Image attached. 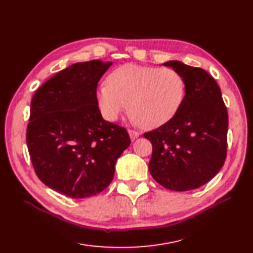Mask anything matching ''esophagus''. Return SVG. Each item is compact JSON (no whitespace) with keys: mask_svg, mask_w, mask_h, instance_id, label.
Wrapping results in <instances>:
<instances>
[{"mask_svg":"<svg viewBox=\"0 0 253 253\" xmlns=\"http://www.w3.org/2000/svg\"><path fill=\"white\" fill-rule=\"evenodd\" d=\"M128 133H129V135H130V139H131L132 141L137 139V138L139 137V134H140L138 131L133 130V129H128Z\"/></svg>","mask_w":253,"mask_h":253,"instance_id":"34e87169","label":"esophagus"}]
</instances>
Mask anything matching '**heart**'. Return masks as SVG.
Instances as JSON below:
<instances>
[{
	"instance_id": "1",
	"label": "heart",
	"mask_w": 253,
	"mask_h": 253,
	"mask_svg": "<svg viewBox=\"0 0 253 253\" xmlns=\"http://www.w3.org/2000/svg\"><path fill=\"white\" fill-rule=\"evenodd\" d=\"M185 90L183 77L172 68L125 64L97 86L95 98L108 122L118 121L129 106L134 121L145 128H157L177 114Z\"/></svg>"
}]
</instances>
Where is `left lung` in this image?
<instances>
[{
  "label": "left lung",
  "mask_w": 253,
  "mask_h": 253,
  "mask_svg": "<svg viewBox=\"0 0 253 253\" xmlns=\"http://www.w3.org/2000/svg\"><path fill=\"white\" fill-rule=\"evenodd\" d=\"M164 65L183 77L185 98L171 121L144 133L153 145L148 169L167 189L192 190L210 182L224 164L228 111L207 71L179 61Z\"/></svg>",
  "instance_id": "1"
}]
</instances>
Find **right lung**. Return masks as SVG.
<instances>
[{"label":"right lung","mask_w":253,"mask_h":253,"mask_svg":"<svg viewBox=\"0 0 253 253\" xmlns=\"http://www.w3.org/2000/svg\"><path fill=\"white\" fill-rule=\"evenodd\" d=\"M111 62L76 63L50 78L31 101L27 143L35 173L64 196L83 199L112 182L130 145L124 127L102 119L95 93Z\"/></svg>","instance_id":"right-lung-1"}]
</instances>
